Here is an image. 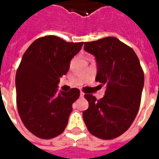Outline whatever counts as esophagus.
Returning a JSON list of instances; mask_svg holds the SVG:
<instances>
[{
    "label": "esophagus",
    "mask_w": 159,
    "mask_h": 159,
    "mask_svg": "<svg viewBox=\"0 0 159 159\" xmlns=\"http://www.w3.org/2000/svg\"><path fill=\"white\" fill-rule=\"evenodd\" d=\"M83 96H84V93H83V92H80V97H81V98H83Z\"/></svg>",
    "instance_id": "1"
}]
</instances>
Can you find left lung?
<instances>
[{
  "label": "left lung",
  "mask_w": 159,
  "mask_h": 159,
  "mask_svg": "<svg viewBox=\"0 0 159 159\" xmlns=\"http://www.w3.org/2000/svg\"><path fill=\"white\" fill-rule=\"evenodd\" d=\"M84 50L95 57V80L107 86L105 95L96 100L85 94L89 107L83 112L93 135L111 140L131 126L140 108L144 73L133 49L116 37L84 43Z\"/></svg>",
  "instance_id": "obj_1"
}]
</instances>
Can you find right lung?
Returning <instances> with one entry per match:
<instances>
[{
  "label": "right lung",
  "instance_id": "1",
  "mask_svg": "<svg viewBox=\"0 0 159 159\" xmlns=\"http://www.w3.org/2000/svg\"><path fill=\"white\" fill-rule=\"evenodd\" d=\"M83 44L48 36L33 42L24 53L16 73L17 107L24 125L36 136L51 139L66 129L80 91H58V84Z\"/></svg>",
  "mask_w": 159,
  "mask_h": 159
}]
</instances>
